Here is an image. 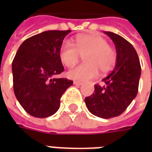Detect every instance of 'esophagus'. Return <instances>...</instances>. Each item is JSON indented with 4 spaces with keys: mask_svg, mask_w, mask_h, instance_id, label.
Returning <instances> with one entry per match:
<instances>
[{
    "mask_svg": "<svg viewBox=\"0 0 152 152\" xmlns=\"http://www.w3.org/2000/svg\"><path fill=\"white\" fill-rule=\"evenodd\" d=\"M73 83L76 86H80V85H82V84H83V83H82V82H80V81H78V80L73 81Z\"/></svg>",
    "mask_w": 152,
    "mask_h": 152,
    "instance_id": "esophagus-1",
    "label": "esophagus"
}]
</instances>
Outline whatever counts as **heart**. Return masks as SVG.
Returning a JSON list of instances; mask_svg holds the SVG:
<instances>
[{"instance_id": "heart-1", "label": "heart", "mask_w": 152, "mask_h": 152, "mask_svg": "<svg viewBox=\"0 0 152 152\" xmlns=\"http://www.w3.org/2000/svg\"><path fill=\"white\" fill-rule=\"evenodd\" d=\"M85 54V62L69 70L67 76L78 80H88L99 73H106L113 69L117 61V53L102 37L89 34L80 35L75 40V46L69 42H64L59 49V58L68 68L79 61L81 55Z\"/></svg>"}]
</instances>
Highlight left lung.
<instances>
[{"instance_id": "1", "label": "left lung", "mask_w": 152, "mask_h": 152, "mask_svg": "<svg viewBox=\"0 0 152 152\" xmlns=\"http://www.w3.org/2000/svg\"><path fill=\"white\" fill-rule=\"evenodd\" d=\"M104 33L115 45V68L102 80V85H95V91L91 96L85 98V104L92 114L108 119L121 115L136 98L141 67L139 57L132 44L115 33Z\"/></svg>"}]
</instances>
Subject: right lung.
<instances>
[{
	"label": "right lung",
	"mask_w": 152,
	"mask_h": 152,
	"mask_svg": "<svg viewBox=\"0 0 152 152\" xmlns=\"http://www.w3.org/2000/svg\"><path fill=\"white\" fill-rule=\"evenodd\" d=\"M68 31H47L26 39L12 61L13 89L17 100L30 115L47 118L59 109L60 100L73 81L53 78L64 69L59 49Z\"/></svg>",
	"instance_id": "obj_1"
}]
</instances>
